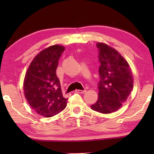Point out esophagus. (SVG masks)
I'll list each match as a JSON object with an SVG mask.
<instances>
[{
    "label": "esophagus",
    "instance_id": "esophagus-1",
    "mask_svg": "<svg viewBox=\"0 0 154 154\" xmlns=\"http://www.w3.org/2000/svg\"><path fill=\"white\" fill-rule=\"evenodd\" d=\"M77 93H80V94H84L86 92V90H76L75 91Z\"/></svg>",
    "mask_w": 154,
    "mask_h": 154
}]
</instances>
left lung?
I'll list each match as a JSON object with an SVG mask.
<instances>
[{"instance_id":"left-lung-1","label":"left lung","mask_w":154,"mask_h":154,"mask_svg":"<svg viewBox=\"0 0 154 154\" xmlns=\"http://www.w3.org/2000/svg\"><path fill=\"white\" fill-rule=\"evenodd\" d=\"M100 81L98 100L91 105L92 110L111 113L121 109L133 88L132 70L125 59L112 47L97 43Z\"/></svg>"}]
</instances>
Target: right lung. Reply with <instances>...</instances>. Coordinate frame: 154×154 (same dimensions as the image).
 <instances>
[{"mask_svg": "<svg viewBox=\"0 0 154 154\" xmlns=\"http://www.w3.org/2000/svg\"><path fill=\"white\" fill-rule=\"evenodd\" d=\"M65 48L54 45L41 50L28 67L23 83L24 97L38 114L52 117L66 106L56 75L58 61Z\"/></svg>", "mask_w": 154, "mask_h": 154, "instance_id": "obj_1", "label": "right lung"}]
</instances>
